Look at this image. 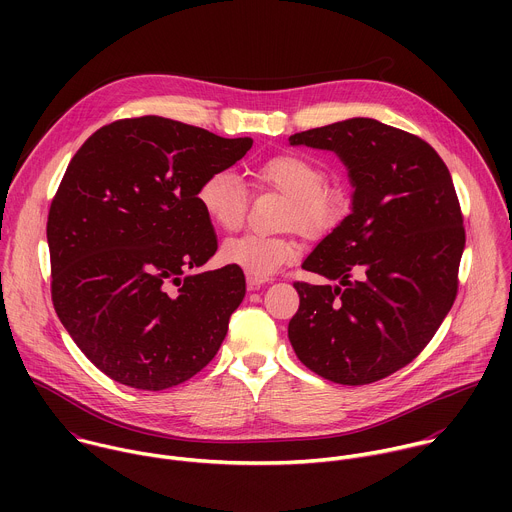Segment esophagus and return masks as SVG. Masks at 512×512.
Returning a JSON list of instances; mask_svg holds the SVG:
<instances>
[{"label":"esophagus","mask_w":512,"mask_h":512,"mask_svg":"<svg viewBox=\"0 0 512 512\" xmlns=\"http://www.w3.org/2000/svg\"><path fill=\"white\" fill-rule=\"evenodd\" d=\"M269 281V277H255V275H247V287L249 289H259L261 285H265Z\"/></svg>","instance_id":"1"}]
</instances>
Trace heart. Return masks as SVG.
<instances>
[{"label":"heart","mask_w":512,"mask_h":512,"mask_svg":"<svg viewBox=\"0 0 512 512\" xmlns=\"http://www.w3.org/2000/svg\"><path fill=\"white\" fill-rule=\"evenodd\" d=\"M253 180L287 198L283 227H296L308 237L332 233L350 210V198L344 188L326 184V168L304 154L285 152L265 160ZM196 202L208 221L223 231H235L245 221L247 192L231 170L206 174L196 188ZM300 245L291 237H263L247 233L229 239L221 257L225 263L243 269L247 275L269 277L279 267L296 261Z\"/></svg>","instance_id":"b5f03b06"}]
</instances>
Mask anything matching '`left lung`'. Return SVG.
Instances as JSON below:
<instances>
[{
  "label": "left lung",
  "mask_w": 512,
  "mask_h": 512,
  "mask_svg": "<svg viewBox=\"0 0 512 512\" xmlns=\"http://www.w3.org/2000/svg\"><path fill=\"white\" fill-rule=\"evenodd\" d=\"M334 152L352 182V210L304 261L338 285L296 281L287 336L316 375L369 385L409 364L458 294L464 216L448 166L427 141L354 117L289 137Z\"/></svg>",
  "instance_id": "1"
}]
</instances>
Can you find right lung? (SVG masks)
Wrapping results in <instances>:
<instances>
[{
	"instance_id": "add662e5",
	"label": "right lung",
	"mask_w": 512,
	"mask_h": 512,
	"mask_svg": "<svg viewBox=\"0 0 512 512\" xmlns=\"http://www.w3.org/2000/svg\"><path fill=\"white\" fill-rule=\"evenodd\" d=\"M251 145L145 115L97 129L70 160L46 225L52 304L113 381L170 389L221 348L245 275L231 265L190 273L218 247L196 188Z\"/></svg>"
}]
</instances>
